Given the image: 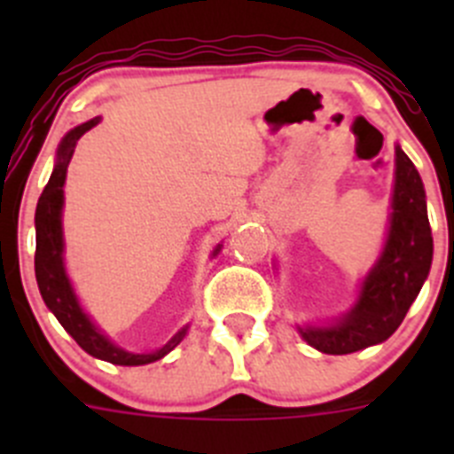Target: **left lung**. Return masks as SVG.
Segmentation results:
<instances>
[{"instance_id": "1", "label": "left lung", "mask_w": 454, "mask_h": 454, "mask_svg": "<svg viewBox=\"0 0 454 454\" xmlns=\"http://www.w3.org/2000/svg\"><path fill=\"white\" fill-rule=\"evenodd\" d=\"M387 246L364 279L355 307L332 327H309L302 339L325 355H350L382 343L407 316L432 266V230L419 170L395 147V186Z\"/></svg>"}]
</instances>
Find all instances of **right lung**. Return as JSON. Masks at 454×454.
<instances>
[{"label": "right lung", "instance_id": "1", "mask_svg": "<svg viewBox=\"0 0 454 454\" xmlns=\"http://www.w3.org/2000/svg\"><path fill=\"white\" fill-rule=\"evenodd\" d=\"M98 122L99 118H92L88 122L79 124L59 145V159H56L54 172H51L50 182H47L45 191L38 200V207H35V279H38L40 295H43L51 314L59 318V323L66 327L67 334L77 340L88 355L104 359V362L118 364V366H143V364H152L166 356L184 339L186 327L172 336L161 350L152 352V355L124 352L122 348L114 346L106 336L99 334L98 327L83 314L74 293H72L70 282H67L66 268H63L61 208L66 172L67 166H70L72 154H74V147H77V140Z\"/></svg>", "mask_w": 454, "mask_h": 454}]
</instances>
